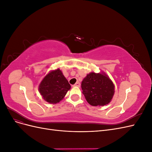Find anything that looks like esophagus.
<instances>
[{"label":"esophagus","mask_w":152,"mask_h":152,"mask_svg":"<svg viewBox=\"0 0 152 152\" xmlns=\"http://www.w3.org/2000/svg\"><path fill=\"white\" fill-rule=\"evenodd\" d=\"M72 86L73 87H80V82H76V83L74 85H73Z\"/></svg>","instance_id":"34e87169"}]
</instances>
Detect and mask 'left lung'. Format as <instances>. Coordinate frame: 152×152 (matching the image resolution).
Returning a JSON list of instances; mask_svg holds the SVG:
<instances>
[{"mask_svg":"<svg viewBox=\"0 0 152 152\" xmlns=\"http://www.w3.org/2000/svg\"><path fill=\"white\" fill-rule=\"evenodd\" d=\"M82 93L91 105L99 107L108 104L114 94V85L104 73L91 72L81 84Z\"/></svg>","mask_w":152,"mask_h":152,"instance_id":"8db88e82","label":"left lung"}]
</instances>
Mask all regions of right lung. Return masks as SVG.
<instances>
[{"instance_id":"add662e5","label":"right lung","mask_w":152,"mask_h":152,"mask_svg":"<svg viewBox=\"0 0 152 152\" xmlns=\"http://www.w3.org/2000/svg\"><path fill=\"white\" fill-rule=\"evenodd\" d=\"M71 86L59 69L50 72L39 86V92L45 101L52 104L59 103Z\"/></svg>"}]
</instances>
